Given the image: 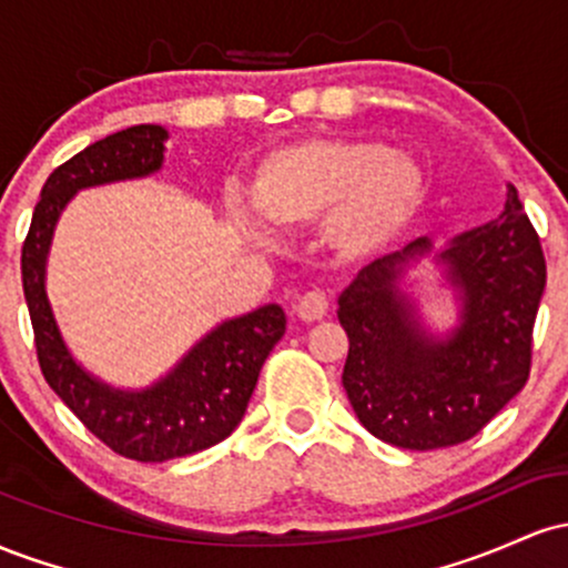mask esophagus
<instances>
[{
	"instance_id": "esophagus-1",
	"label": "esophagus",
	"mask_w": 568,
	"mask_h": 568,
	"mask_svg": "<svg viewBox=\"0 0 568 568\" xmlns=\"http://www.w3.org/2000/svg\"><path fill=\"white\" fill-rule=\"evenodd\" d=\"M325 312H328V298L321 291L304 293L296 304V317L304 323L321 321V317H325Z\"/></svg>"
}]
</instances>
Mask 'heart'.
Segmentation results:
<instances>
[{"label": "heart", "mask_w": 568, "mask_h": 568, "mask_svg": "<svg viewBox=\"0 0 568 568\" xmlns=\"http://www.w3.org/2000/svg\"><path fill=\"white\" fill-rule=\"evenodd\" d=\"M427 173L414 154L374 139H306L258 160L251 197L266 221H325V243L349 262L374 258L410 232L427 202ZM237 216L264 232L245 207Z\"/></svg>", "instance_id": "b5f03b06"}]
</instances>
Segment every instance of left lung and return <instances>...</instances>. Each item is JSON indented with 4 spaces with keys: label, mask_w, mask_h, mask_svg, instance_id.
<instances>
[{
    "label": "left lung",
    "mask_w": 568,
    "mask_h": 568,
    "mask_svg": "<svg viewBox=\"0 0 568 568\" xmlns=\"http://www.w3.org/2000/svg\"><path fill=\"white\" fill-rule=\"evenodd\" d=\"M433 255L460 298V325L433 337L399 288ZM547 266L515 186L499 219L467 230L440 251L416 237L357 272L338 296L349 352L342 384L361 425L397 448L433 452L478 435L531 371V334Z\"/></svg>",
    "instance_id": "8db88e82"
}]
</instances>
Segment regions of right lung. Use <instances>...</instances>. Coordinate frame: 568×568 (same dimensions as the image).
<instances>
[{"label": "right lung", "mask_w": 568, "mask_h": 568, "mask_svg": "<svg viewBox=\"0 0 568 568\" xmlns=\"http://www.w3.org/2000/svg\"><path fill=\"white\" fill-rule=\"evenodd\" d=\"M165 141L162 125H133L58 165L44 181L21 253L23 296L44 382L98 440L135 462L179 459L230 438L256 389L258 371L285 334L283 306L264 304L216 325L175 368L143 389H116L95 379L69 352L44 291L58 216L80 189L158 173Z\"/></svg>", "instance_id": "1"}]
</instances>
